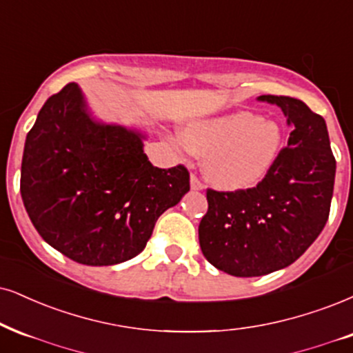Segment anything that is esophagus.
<instances>
[{
	"instance_id": "34e87169",
	"label": "esophagus",
	"mask_w": 353,
	"mask_h": 353,
	"mask_svg": "<svg viewBox=\"0 0 353 353\" xmlns=\"http://www.w3.org/2000/svg\"><path fill=\"white\" fill-rule=\"evenodd\" d=\"M190 186H191V190H194V191H199L204 188V185L199 181V178L196 175L190 176Z\"/></svg>"
}]
</instances>
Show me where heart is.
Segmentation results:
<instances>
[{
    "label": "heart",
    "mask_w": 353,
    "mask_h": 353,
    "mask_svg": "<svg viewBox=\"0 0 353 353\" xmlns=\"http://www.w3.org/2000/svg\"><path fill=\"white\" fill-rule=\"evenodd\" d=\"M183 142L201 152L204 176L216 188L236 191L259 183L281 154L285 134L275 121L250 111H236L212 119L193 121Z\"/></svg>",
    "instance_id": "b5f03b06"
}]
</instances>
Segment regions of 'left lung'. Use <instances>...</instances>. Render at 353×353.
<instances>
[{
	"label": "left lung",
	"mask_w": 353,
	"mask_h": 353,
	"mask_svg": "<svg viewBox=\"0 0 353 353\" xmlns=\"http://www.w3.org/2000/svg\"><path fill=\"white\" fill-rule=\"evenodd\" d=\"M291 128L288 143L255 188L208 190L199 247L211 265L232 276H262L288 267L327 223L336 180L324 117L301 99L262 94Z\"/></svg>",
	"instance_id": "1"
}]
</instances>
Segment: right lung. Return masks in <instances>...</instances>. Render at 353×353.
I'll list each match as a JSON object with an SVG mask.
<instances>
[{"mask_svg": "<svg viewBox=\"0 0 353 353\" xmlns=\"http://www.w3.org/2000/svg\"><path fill=\"white\" fill-rule=\"evenodd\" d=\"M145 139L97 119L77 83L52 94L26 137L21 165V196L43 241L91 267L141 254L157 219L190 191L188 170L154 167Z\"/></svg>", "mask_w": 353, "mask_h": 353, "instance_id": "add662e5", "label": "right lung"}]
</instances>
